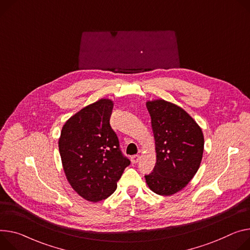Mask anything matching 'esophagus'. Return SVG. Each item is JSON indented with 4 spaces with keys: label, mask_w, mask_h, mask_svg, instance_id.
Returning <instances> with one entry per match:
<instances>
[{
    "label": "esophagus",
    "mask_w": 250,
    "mask_h": 250,
    "mask_svg": "<svg viewBox=\"0 0 250 250\" xmlns=\"http://www.w3.org/2000/svg\"><path fill=\"white\" fill-rule=\"evenodd\" d=\"M130 161L132 164H138L141 161V156L140 155H132L130 157Z\"/></svg>",
    "instance_id": "obj_1"
}]
</instances>
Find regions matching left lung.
<instances>
[{
  "instance_id": "obj_1",
  "label": "left lung",
  "mask_w": 250,
  "mask_h": 250,
  "mask_svg": "<svg viewBox=\"0 0 250 250\" xmlns=\"http://www.w3.org/2000/svg\"><path fill=\"white\" fill-rule=\"evenodd\" d=\"M155 141L156 163L145 175L148 188L171 195L186 188L199 168L204 139L199 125L181 107L164 100L146 103Z\"/></svg>"
}]
</instances>
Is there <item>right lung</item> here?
I'll return each mask as SVG.
<instances>
[{"label": "right lung", "instance_id": "add662e5", "mask_svg": "<svg viewBox=\"0 0 250 250\" xmlns=\"http://www.w3.org/2000/svg\"><path fill=\"white\" fill-rule=\"evenodd\" d=\"M113 107L102 99L82 108L63 125L59 149L66 179L84 199L98 202L117 189L130 162L109 125Z\"/></svg>", "mask_w": 250, "mask_h": 250}]
</instances>
